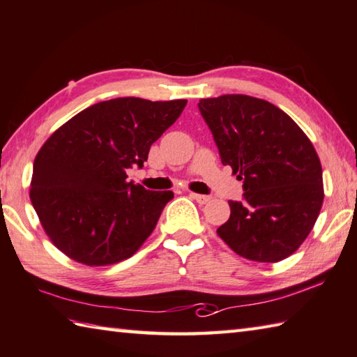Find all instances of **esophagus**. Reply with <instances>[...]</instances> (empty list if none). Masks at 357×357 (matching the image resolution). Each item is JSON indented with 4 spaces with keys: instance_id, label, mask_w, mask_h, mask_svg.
<instances>
[{
    "instance_id": "34e87169",
    "label": "esophagus",
    "mask_w": 357,
    "mask_h": 357,
    "mask_svg": "<svg viewBox=\"0 0 357 357\" xmlns=\"http://www.w3.org/2000/svg\"><path fill=\"white\" fill-rule=\"evenodd\" d=\"M190 197L195 199L197 203H199V204H206V203H209V201H211V197L199 195V193H190Z\"/></svg>"
}]
</instances>
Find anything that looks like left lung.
Returning <instances> with one entry per match:
<instances>
[{
    "instance_id": "1",
    "label": "left lung",
    "mask_w": 357,
    "mask_h": 357,
    "mask_svg": "<svg viewBox=\"0 0 357 357\" xmlns=\"http://www.w3.org/2000/svg\"><path fill=\"white\" fill-rule=\"evenodd\" d=\"M198 109L223 165L243 181V198L217 234L238 256L278 262L312 231L323 204L321 164L301 128L265 100L222 95Z\"/></svg>"
}]
</instances>
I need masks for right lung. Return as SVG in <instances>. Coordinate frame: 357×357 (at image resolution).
I'll use <instances>...</instances> for the list:
<instances>
[{"label": "right lung", "mask_w": 357, "mask_h": 357, "mask_svg": "<svg viewBox=\"0 0 357 357\" xmlns=\"http://www.w3.org/2000/svg\"><path fill=\"white\" fill-rule=\"evenodd\" d=\"M185 105L135 96L101 101L45 142L29 195L56 248L90 267L125 261L140 248L173 192L129 183L126 170L144 167Z\"/></svg>", "instance_id": "1"}]
</instances>
